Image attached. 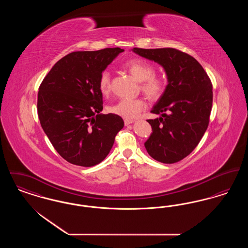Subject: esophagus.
I'll return each instance as SVG.
<instances>
[{"instance_id": "obj_1", "label": "esophagus", "mask_w": 248, "mask_h": 248, "mask_svg": "<svg viewBox=\"0 0 248 248\" xmlns=\"http://www.w3.org/2000/svg\"><path fill=\"white\" fill-rule=\"evenodd\" d=\"M134 122H135L134 120H128V119H125V120H124V124H125V125H128L130 124H133Z\"/></svg>"}]
</instances>
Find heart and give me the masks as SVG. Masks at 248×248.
I'll use <instances>...</instances> for the list:
<instances>
[{
  "label": "heart",
  "mask_w": 248,
  "mask_h": 248,
  "mask_svg": "<svg viewBox=\"0 0 248 248\" xmlns=\"http://www.w3.org/2000/svg\"><path fill=\"white\" fill-rule=\"evenodd\" d=\"M124 68L139 82H141L142 91L150 98L156 99L165 92L166 81L162 76L155 75L154 67L148 61L140 59L128 60ZM100 92L107 94L110 90V76L108 71H103L98 80ZM146 102L140 98H123L110 107V111L123 118L133 120L138 118L146 108Z\"/></svg>",
  "instance_id": "1"
}]
</instances>
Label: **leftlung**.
Here are the masks:
<instances>
[{
  "instance_id": "1",
  "label": "left lung",
  "mask_w": 248,
  "mask_h": 248,
  "mask_svg": "<svg viewBox=\"0 0 248 248\" xmlns=\"http://www.w3.org/2000/svg\"><path fill=\"white\" fill-rule=\"evenodd\" d=\"M132 51L158 63L167 77L165 92L151 110L160 117L148 120L153 133L144 146L154 160L177 163L196 148L207 129L212 108L211 81L196 59L177 49Z\"/></svg>"
}]
</instances>
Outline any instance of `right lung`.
<instances>
[{
    "mask_svg": "<svg viewBox=\"0 0 248 248\" xmlns=\"http://www.w3.org/2000/svg\"><path fill=\"white\" fill-rule=\"evenodd\" d=\"M121 48L73 52L59 60L41 83L37 109L56 151L72 165L90 167L109 154L124 127L119 115L102 114L100 74Z\"/></svg>",
    "mask_w": 248,
    "mask_h": 248,
    "instance_id": "obj_1",
    "label": "right lung"
}]
</instances>
